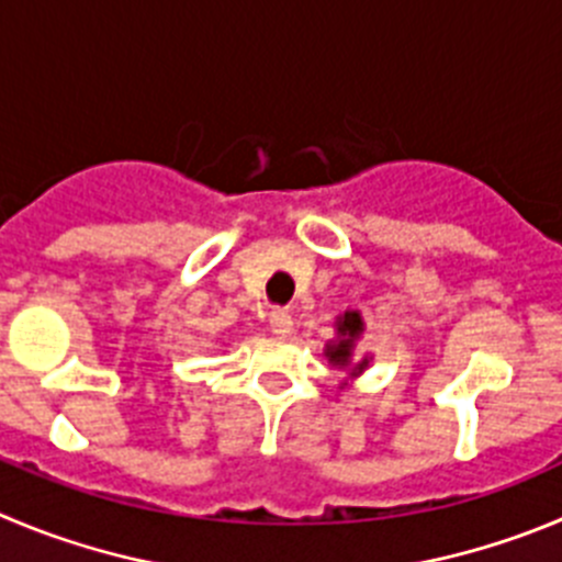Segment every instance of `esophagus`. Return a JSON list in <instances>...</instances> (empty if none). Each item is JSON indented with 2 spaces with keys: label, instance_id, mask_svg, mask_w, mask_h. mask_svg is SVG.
Listing matches in <instances>:
<instances>
[{
  "label": "esophagus",
  "instance_id": "34e87169",
  "mask_svg": "<svg viewBox=\"0 0 562 562\" xmlns=\"http://www.w3.org/2000/svg\"><path fill=\"white\" fill-rule=\"evenodd\" d=\"M269 327H271V333L280 335V338H288V335L293 333V318H291V313L280 311V307H277V311H271Z\"/></svg>",
  "mask_w": 562,
  "mask_h": 562
}]
</instances>
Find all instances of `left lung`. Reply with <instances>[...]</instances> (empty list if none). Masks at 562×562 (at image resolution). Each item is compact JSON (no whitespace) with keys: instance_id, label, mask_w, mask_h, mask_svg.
<instances>
[{"instance_id":"8db88e82","label":"left lung","mask_w":562,"mask_h":562,"mask_svg":"<svg viewBox=\"0 0 562 562\" xmlns=\"http://www.w3.org/2000/svg\"><path fill=\"white\" fill-rule=\"evenodd\" d=\"M335 327H338V340H329L327 349H324L327 360L333 366H338V369H352L349 371L352 376L363 374V369L369 366V358H363L360 363H352L355 340L363 335V316L358 311H346L344 316H338Z\"/></svg>"}]
</instances>
